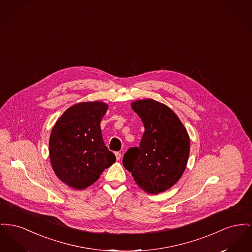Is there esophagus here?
Segmentation results:
<instances>
[{
  "label": "esophagus",
  "mask_w": 252,
  "mask_h": 252,
  "mask_svg": "<svg viewBox=\"0 0 252 252\" xmlns=\"http://www.w3.org/2000/svg\"><path fill=\"white\" fill-rule=\"evenodd\" d=\"M115 156H116V159H117V160H120L121 157H122V153L117 151V152H115Z\"/></svg>",
  "instance_id": "34e87169"
}]
</instances>
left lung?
Returning <instances> with one entry per match:
<instances>
[{
	"label": "left lung",
	"mask_w": 252,
	"mask_h": 252,
	"mask_svg": "<svg viewBox=\"0 0 252 252\" xmlns=\"http://www.w3.org/2000/svg\"><path fill=\"white\" fill-rule=\"evenodd\" d=\"M131 107L142 120L145 132L140 147L125 153L123 164L146 192H163L177 183L186 169L190 149L189 134L165 104L147 99L136 101Z\"/></svg>",
	"instance_id": "1"
}]
</instances>
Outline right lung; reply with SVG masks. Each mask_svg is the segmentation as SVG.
Returning a JSON list of instances; mask_svg holds the SVG:
<instances>
[{
  "label": "right lung",
  "instance_id": "add662e5",
  "mask_svg": "<svg viewBox=\"0 0 252 252\" xmlns=\"http://www.w3.org/2000/svg\"><path fill=\"white\" fill-rule=\"evenodd\" d=\"M106 109L102 102L74 104L64 111L51 131L52 168L61 181L76 189L95 183L116 161L104 145L100 126Z\"/></svg>",
  "mask_w": 252,
  "mask_h": 252
}]
</instances>
